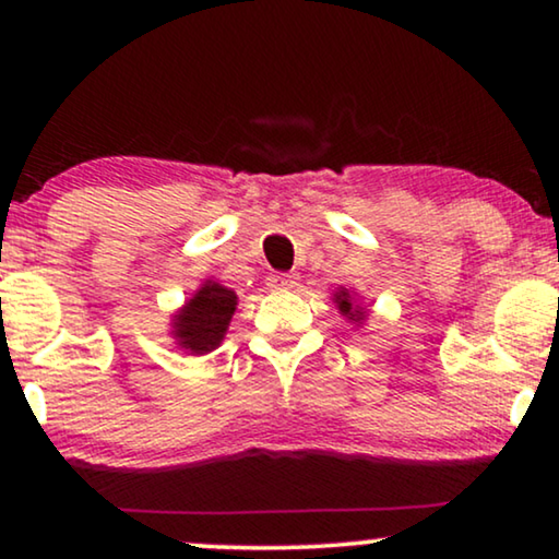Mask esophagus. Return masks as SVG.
Wrapping results in <instances>:
<instances>
[{
  "label": "esophagus",
  "instance_id": "obj_1",
  "mask_svg": "<svg viewBox=\"0 0 559 559\" xmlns=\"http://www.w3.org/2000/svg\"><path fill=\"white\" fill-rule=\"evenodd\" d=\"M297 285L295 274H270L266 280V287L270 289H293Z\"/></svg>",
  "mask_w": 559,
  "mask_h": 559
}]
</instances>
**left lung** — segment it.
Here are the masks:
<instances>
[{
  "label": "left lung",
  "instance_id": "8db88e82",
  "mask_svg": "<svg viewBox=\"0 0 559 559\" xmlns=\"http://www.w3.org/2000/svg\"><path fill=\"white\" fill-rule=\"evenodd\" d=\"M333 300H335V308L341 310V316H346L348 320H354V323H361V320L366 318V312H364L361 305L354 302V295H350V289L338 287V289H335Z\"/></svg>",
  "mask_w": 559,
  "mask_h": 559
}]
</instances>
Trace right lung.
Segmentation results:
<instances>
[{"label": "right lung", "mask_w": 559, "mask_h": 559, "mask_svg": "<svg viewBox=\"0 0 559 559\" xmlns=\"http://www.w3.org/2000/svg\"><path fill=\"white\" fill-rule=\"evenodd\" d=\"M234 289L205 280L201 289L173 316V338L190 354H211L221 346L236 310Z\"/></svg>", "instance_id": "1"}]
</instances>
